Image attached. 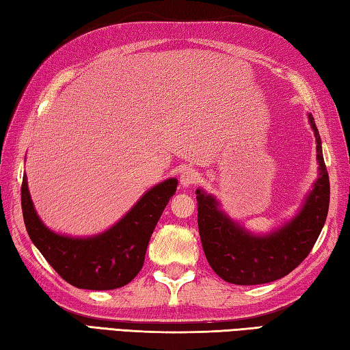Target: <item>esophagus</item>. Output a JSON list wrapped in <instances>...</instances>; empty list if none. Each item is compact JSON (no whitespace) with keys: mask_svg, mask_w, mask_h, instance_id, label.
Masks as SVG:
<instances>
[{"mask_svg":"<svg viewBox=\"0 0 350 350\" xmlns=\"http://www.w3.org/2000/svg\"><path fill=\"white\" fill-rule=\"evenodd\" d=\"M196 180H198V172H196V170L190 169V167L181 170V174H180V183H181L183 187L192 186V184L196 183Z\"/></svg>","mask_w":350,"mask_h":350,"instance_id":"obj_1","label":"esophagus"}]
</instances>
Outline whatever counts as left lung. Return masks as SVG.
<instances>
[{"label": "left lung", "mask_w": 350, "mask_h": 350, "mask_svg": "<svg viewBox=\"0 0 350 350\" xmlns=\"http://www.w3.org/2000/svg\"><path fill=\"white\" fill-rule=\"evenodd\" d=\"M317 142L319 178L300 212L268 234H253L222 212L213 195L196 189L198 228L213 271L234 285H262L285 278L311 253L329 210V175L314 117L308 114Z\"/></svg>", "instance_id": "left-lung-1"}]
</instances>
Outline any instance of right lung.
<instances>
[{"instance_id": "1", "label": "right lung", "mask_w": 350, "mask_h": 350, "mask_svg": "<svg viewBox=\"0 0 350 350\" xmlns=\"http://www.w3.org/2000/svg\"><path fill=\"white\" fill-rule=\"evenodd\" d=\"M178 180L157 184L107 232L90 237H71L51 232L30 198L27 175L23 176L21 206L31 242L56 273L82 289H116L128 285L140 273L148 243L158 219L176 192Z\"/></svg>"}]
</instances>
